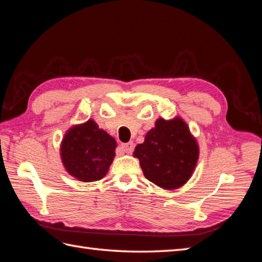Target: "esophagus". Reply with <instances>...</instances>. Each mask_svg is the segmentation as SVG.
<instances>
[{
	"label": "esophagus",
	"mask_w": 262,
	"mask_h": 262,
	"mask_svg": "<svg viewBox=\"0 0 262 262\" xmlns=\"http://www.w3.org/2000/svg\"><path fill=\"white\" fill-rule=\"evenodd\" d=\"M121 148L124 149V152H126V153H132L133 148H134V145H133L132 142L124 143V144H121Z\"/></svg>",
	"instance_id": "obj_1"
}]
</instances>
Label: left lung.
<instances>
[{"instance_id": "8db88e82", "label": "left lung", "mask_w": 262, "mask_h": 262, "mask_svg": "<svg viewBox=\"0 0 262 262\" xmlns=\"http://www.w3.org/2000/svg\"><path fill=\"white\" fill-rule=\"evenodd\" d=\"M134 157L140 160L147 180L164 189H176L190 178L198 160V146L180 118L159 119L144 143L136 146Z\"/></svg>"}]
</instances>
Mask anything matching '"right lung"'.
Wrapping results in <instances>:
<instances>
[{
    "instance_id": "add662e5",
    "label": "right lung",
    "mask_w": 262,
    "mask_h": 262,
    "mask_svg": "<svg viewBox=\"0 0 262 262\" xmlns=\"http://www.w3.org/2000/svg\"><path fill=\"white\" fill-rule=\"evenodd\" d=\"M115 148V138L100 129L93 120H89L66 133L60 154L70 174L81 181L91 182L107 174Z\"/></svg>"
}]
</instances>
